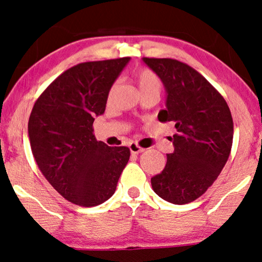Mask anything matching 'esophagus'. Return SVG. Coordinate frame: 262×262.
<instances>
[{
	"label": "esophagus",
	"mask_w": 262,
	"mask_h": 262,
	"mask_svg": "<svg viewBox=\"0 0 262 262\" xmlns=\"http://www.w3.org/2000/svg\"><path fill=\"white\" fill-rule=\"evenodd\" d=\"M128 148H130V151L132 155H137V154H141L144 151V149L141 148V146H138L137 144H135V143H132V144L128 145Z\"/></svg>",
	"instance_id": "obj_1"
}]
</instances>
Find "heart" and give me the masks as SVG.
Masks as SVG:
<instances>
[{"mask_svg":"<svg viewBox=\"0 0 262 262\" xmlns=\"http://www.w3.org/2000/svg\"><path fill=\"white\" fill-rule=\"evenodd\" d=\"M136 80H137L138 87L141 89V92L148 91V89L161 88L160 78L156 76L155 73H152V71L149 69L139 70L137 75H136Z\"/></svg>","mask_w":262,"mask_h":262,"instance_id":"heart-1","label":"heart"}]
</instances>
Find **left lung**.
I'll return each mask as SVG.
<instances>
[{
    "instance_id": "left-lung-1",
    "label": "left lung",
    "mask_w": 262,
    "mask_h": 262,
    "mask_svg": "<svg viewBox=\"0 0 262 262\" xmlns=\"http://www.w3.org/2000/svg\"><path fill=\"white\" fill-rule=\"evenodd\" d=\"M162 81L166 108L160 121H173L174 152L151 178L154 192L171 204L191 203L206 192L230 155L234 123L223 96L187 64L170 58L142 59Z\"/></svg>"
}]
</instances>
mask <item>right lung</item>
<instances>
[{
  "label": "right lung",
  "mask_w": 262,
  "mask_h": 262,
  "mask_svg": "<svg viewBox=\"0 0 262 262\" xmlns=\"http://www.w3.org/2000/svg\"><path fill=\"white\" fill-rule=\"evenodd\" d=\"M130 57L77 64L59 75L35 101L28 120L39 169L70 203L96 206L114 194L130 159L126 146H108L93 135L108 93Z\"/></svg>",
  "instance_id": "obj_1"
}]
</instances>
